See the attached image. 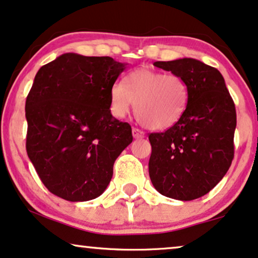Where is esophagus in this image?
<instances>
[{
	"mask_svg": "<svg viewBox=\"0 0 258 258\" xmlns=\"http://www.w3.org/2000/svg\"><path fill=\"white\" fill-rule=\"evenodd\" d=\"M132 135L136 139H143L144 137H145V133H144L142 130H139V128H133L132 130Z\"/></svg>",
	"mask_w": 258,
	"mask_h": 258,
	"instance_id": "1",
	"label": "esophagus"
}]
</instances>
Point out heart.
<instances>
[{"mask_svg": "<svg viewBox=\"0 0 258 258\" xmlns=\"http://www.w3.org/2000/svg\"><path fill=\"white\" fill-rule=\"evenodd\" d=\"M187 98V84L179 75L142 67L127 75L123 86H113L111 113L123 118L136 105L138 121L147 128L161 131L179 121Z\"/></svg>", "mask_w": 258, "mask_h": 258, "instance_id": "1", "label": "heart"}]
</instances>
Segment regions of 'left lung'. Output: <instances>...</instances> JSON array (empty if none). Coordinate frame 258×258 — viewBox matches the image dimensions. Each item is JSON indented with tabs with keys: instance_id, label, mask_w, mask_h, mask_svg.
I'll list each match as a JSON object with an SVG mask.
<instances>
[{
	"instance_id": "obj_1",
	"label": "left lung",
	"mask_w": 258,
	"mask_h": 258,
	"mask_svg": "<svg viewBox=\"0 0 258 258\" xmlns=\"http://www.w3.org/2000/svg\"><path fill=\"white\" fill-rule=\"evenodd\" d=\"M153 64L183 78L188 98L179 121L149 136L151 181L169 198L197 199L212 190L231 165L235 104L223 75L202 61L184 57Z\"/></svg>"
}]
</instances>
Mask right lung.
Listing matches in <instances>:
<instances>
[{
    "mask_svg": "<svg viewBox=\"0 0 258 258\" xmlns=\"http://www.w3.org/2000/svg\"><path fill=\"white\" fill-rule=\"evenodd\" d=\"M126 63L66 53L39 70L26 100L27 153L48 190L70 202L100 196L132 128L111 113Z\"/></svg>",
    "mask_w": 258,
    "mask_h": 258,
    "instance_id": "1",
    "label": "right lung"
}]
</instances>
